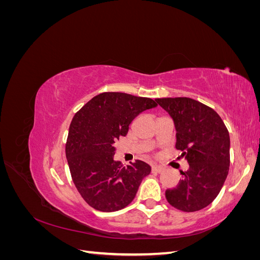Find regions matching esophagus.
I'll use <instances>...</instances> for the list:
<instances>
[{
	"instance_id": "1",
	"label": "esophagus",
	"mask_w": 260,
	"mask_h": 260,
	"mask_svg": "<svg viewBox=\"0 0 260 260\" xmlns=\"http://www.w3.org/2000/svg\"><path fill=\"white\" fill-rule=\"evenodd\" d=\"M165 169L160 166H157V165H155V166L152 167V171L153 172H158V174H160V172H162Z\"/></svg>"
}]
</instances>
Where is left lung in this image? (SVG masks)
<instances>
[{
    "label": "left lung",
    "mask_w": 260,
    "mask_h": 260,
    "mask_svg": "<svg viewBox=\"0 0 260 260\" xmlns=\"http://www.w3.org/2000/svg\"><path fill=\"white\" fill-rule=\"evenodd\" d=\"M156 102L174 119L176 148L190 166L180 171L183 178L176 187L166 190V199L179 210H201L217 198L229 172V131L214 109L199 101L164 98Z\"/></svg>",
    "instance_id": "obj_1"
}]
</instances>
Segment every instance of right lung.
<instances>
[{"mask_svg": "<svg viewBox=\"0 0 260 260\" xmlns=\"http://www.w3.org/2000/svg\"><path fill=\"white\" fill-rule=\"evenodd\" d=\"M149 98L104 92L78 111L69 127L66 157L74 183L82 199L100 211L128 206L151 167L142 160L123 167L114 159L115 142L125 137L129 124L146 109L156 107Z\"/></svg>", "mask_w": 260, "mask_h": 260, "instance_id": "add662e5", "label": "right lung"}]
</instances>
